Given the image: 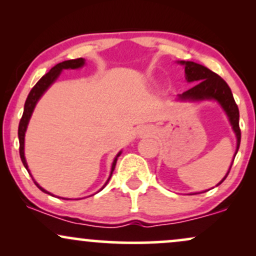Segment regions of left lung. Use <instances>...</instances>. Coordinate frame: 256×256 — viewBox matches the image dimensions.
<instances>
[{
	"instance_id": "8db88e82",
	"label": "left lung",
	"mask_w": 256,
	"mask_h": 256,
	"mask_svg": "<svg viewBox=\"0 0 256 256\" xmlns=\"http://www.w3.org/2000/svg\"><path fill=\"white\" fill-rule=\"evenodd\" d=\"M185 66V74H186L188 82H194L198 83L192 89L186 90L185 92L182 94L179 98L182 100H216L224 110L228 114V120H230L232 128H234V134L237 137V149L234 152L236 156L237 152H238L240 144V110L237 107L236 102H234V95H232L230 86L228 83L222 79L220 76L210 71L207 67L202 66V64L192 62V61H180ZM232 160V164H234ZM232 166V165H231ZM230 168H228V173L222 180L219 184H222L228 177L230 173ZM218 184V185H219Z\"/></svg>"
}]
</instances>
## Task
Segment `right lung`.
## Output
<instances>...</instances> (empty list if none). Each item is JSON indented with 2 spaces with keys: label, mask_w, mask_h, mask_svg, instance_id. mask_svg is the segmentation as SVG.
<instances>
[{
  "label": "right lung",
  "mask_w": 256,
  "mask_h": 256,
  "mask_svg": "<svg viewBox=\"0 0 256 256\" xmlns=\"http://www.w3.org/2000/svg\"><path fill=\"white\" fill-rule=\"evenodd\" d=\"M84 64V58H73V60H67V61H62V62L55 64L54 67L49 71L48 73H46V74L43 76L42 78L40 79V80L37 82V84L34 85V88H32L30 94H28V98H26V102H25V106H24V113H22V119H20V122H19V128H18V136H19V152H20V158H22V164H24L25 168L28 170V172L30 173L28 171V164H26V160H25V156H24V140H25V132H26V128H28V120L31 118V114L32 112H34V106H36L37 101L40 100V96L43 95L44 91L48 89L50 85L54 83L55 79L58 77V74H60V72L62 71V70H67V68H79V67H82ZM120 152L118 155H116V158H114L113 161V165H112V171H110V178H108L107 183L110 182V179L112 177V173H113L114 168H116V160H118ZM106 183V184H107ZM34 184L37 185V188H40V190H42L43 192L46 194H49L46 190H44L43 188H40V185H38L36 182H34ZM104 184V186H106ZM102 188V189H104ZM49 195H52V194H49Z\"/></svg>",
  "instance_id": "1"
}]
</instances>
